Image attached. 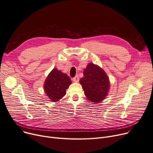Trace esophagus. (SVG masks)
Masks as SVG:
<instances>
[{
	"instance_id": "1",
	"label": "esophagus",
	"mask_w": 153,
	"mask_h": 153,
	"mask_svg": "<svg viewBox=\"0 0 153 153\" xmlns=\"http://www.w3.org/2000/svg\"><path fill=\"white\" fill-rule=\"evenodd\" d=\"M73 80L74 81V82H79V76H78V75L76 76L73 79Z\"/></svg>"
}]
</instances>
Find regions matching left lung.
<instances>
[{
    "mask_svg": "<svg viewBox=\"0 0 153 153\" xmlns=\"http://www.w3.org/2000/svg\"><path fill=\"white\" fill-rule=\"evenodd\" d=\"M84 94L88 100L94 103L103 101L109 89V78L103 69L90 63L84 69V77L80 79Z\"/></svg>",
    "mask_w": 153,
    "mask_h": 153,
    "instance_id": "1",
    "label": "left lung"
}]
</instances>
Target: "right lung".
I'll list each match as a JSON object with an SVG mask.
<instances>
[{
  "label": "right lung",
  "mask_w": 153,
  "mask_h": 153,
  "mask_svg": "<svg viewBox=\"0 0 153 153\" xmlns=\"http://www.w3.org/2000/svg\"><path fill=\"white\" fill-rule=\"evenodd\" d=\"M71 84V79L66 74L54 68L46 78L44 88L50 101L56 102L66 95V90Z\"/></svg>",
  "instance_id": "right-lung-1"
}]
</instances>
